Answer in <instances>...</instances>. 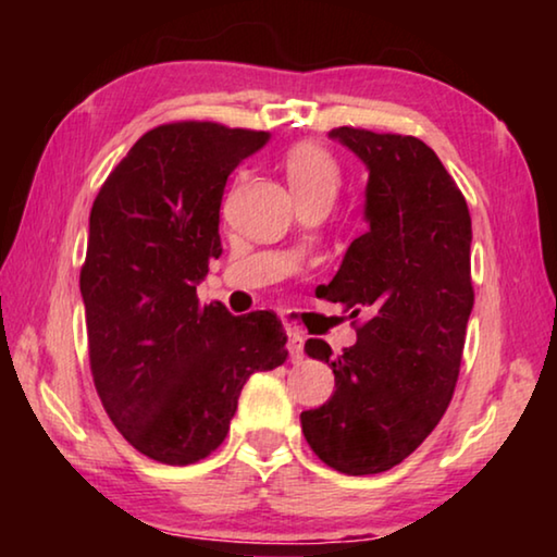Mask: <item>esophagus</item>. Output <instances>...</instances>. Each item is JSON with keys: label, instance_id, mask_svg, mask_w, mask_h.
<instances>
[{"label": "esophagus", "instance_id": "esophagus-1", "mask_svg": "<svg viewBox=\"0 0 557 557\" xmlns=\"http://www.w3.org/2000/svg\"><path fill=\"white\" fill-rule=\"evenodd\" d=\"M287 346H289V361L299 363L305 358V334L299 329H287Z\"/></svg>", "mask_w": 557, "mask_h": 557}]
</instances>
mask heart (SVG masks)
Instances as JSON below:
<instances>
[{"label":"heart","instance_id":"b5f03b06","mask_svg":"<svg viewBox=\"0 0 557 557\" xmlns=\"http://www.w3.org/2000/svg\"><path fill=\"white\" fill-rule=\"evenodd\" d=\"M285 172L297 201L309 196H336L342 186V164L324 145L299 143L285 157Z\"/></svg>","mask_w":557,"mask_h":557}]
</instances>
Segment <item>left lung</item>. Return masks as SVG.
I'll return each mask as SVG.
<instances>
[{"label":"left lung","instance_id":"8db88e82","mask_svg":"<svg viewBox=\"0 0 557 557\" xmlns=\"http://www.w3.org/2000/svg\"><path fill=\"white\" fill-rule=\"evenodd\" d=\"M369 166V231L348 245L324 299L358 317L356 344L332 358L309 338L305 351L334 369L336 391L299 414L314 455L342 474H381L410 457L455 395L471 287V215L440 157L410 135L329 132Z\"/></svg>","mask_w":557,"mask_h":557}]
</instances>
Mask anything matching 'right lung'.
Here are the masks:
<instances>
[{"label": "right lung", "mask_w": 557, "mask_h": 557, "mask_svg": "<svg viewBox=\"0 0 557 557\" xmlns=\"http://www.w3.org/2000/svg\"><path fill=\"white\" fill-rule=\"evenodd\" d=\"M268 137L219 122L159 125L92 201L81 268L92 383L120 435L162 465L209 457L245 381L287 358L277 314L233 317L196 297L221 256L228 174Z\"/></svg>", "instance_id": "right-lung-1"}]
</instances>
